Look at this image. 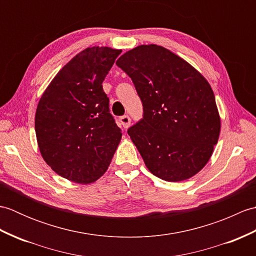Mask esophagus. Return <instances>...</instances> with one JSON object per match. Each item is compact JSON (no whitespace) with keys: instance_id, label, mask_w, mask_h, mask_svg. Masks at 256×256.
I'll return each mask as SVG.
<instances>
[{"instance_id":"esophagus-1","label":"esophagus","mask_w":256,"mask_h":256,"mask_svg":"<svg viewBox=\"0 0 256 256\" xmlns=\"http://www.w3.org/2000/svg\"><path fill=\"white\" fill-rule=\"evenodd\" d=\"M120 122H121L124 128H128L130 126V124H131V118H130L128 116H123L120 118Z\"/></svg>"}]
</instances>
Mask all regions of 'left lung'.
Returning <instances> with one entry per match:
<instances>
[{"label":"left lung","instance_id":"1","mask_svg":"<svg viewBox=\"0 0 256 256\" xmlns=\"http://www.w3.org/2000/svg\"><path fill=\"white\" fill-rule=\"evenodd\" d=\"M116 66L132 79L143 118L128 130L148 170L166 182L194 176L214 153L220 116L214 91L192 64L166 48L140 45Z\"/></svg>","mask_w":256,"mask_h":256}]
</instances>
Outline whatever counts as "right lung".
Instances as JSON below:
<instances>
[{
	"label": "right lung",
	"mask_w": 256,
	"mask_h": 256,
	"mask_svg": "<svg viewBox=\"0 0 256 256\" xmlns=\"http://www.w3.org/2000/svg\"><path fill=\"white\" fill-rule=\"evenodd\" d=\"M121 52L86 48L59 70L38 102L35 131L40 154L54 172L70 182L98 180L121 140L102 88Z\"/></svg>",
	"instance_id": "1"
}]
</instances>
